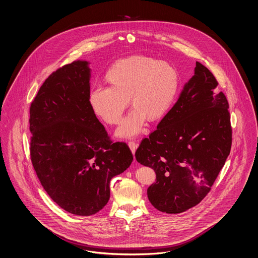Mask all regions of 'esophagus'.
I'll use <instances>...</instances> for the list:
<instances>
[{
  "instance_id": "obj_1",
  "label": "esophagus",
  "mask_w": 258,
  "mask_h": 258,
  "mask_svg": "<svg viewBox=\"0 0 258 258\" xmlns=\"http://www.w3.org/2000/svg\"><path fill=\"white\" fill-rule=\"evenodd\" d=\"M127 145H128V147H130V149H131V151H132V154H133V156H134L136 149L138 148V144H137V143H135V142H130V143L127 144Z\"/></svg>"
}]
</instances>
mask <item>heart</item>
<instances>
[{"label": "heart", "mask_w": 258, "mask_h": 258, "mask_svg": "<svg viewBox=\"0 0 258 258\" xmlns=\"http://www.w3.org/2000/svg\"><path fill=\"white\" fill-rule=\"evenodd\" d=\"M109 88H92L88 103L97 117L108 125H117L128 105L133 107L116 135L132 138L144 130L145 121L163 118L175 101L180 76L168 61L148 56H131L116 60L107 70Z\"/></svg>", "instance_id": "1"}]
</instances>
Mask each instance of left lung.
Wrapping results in <instances>:
<instances>
[{
    "instance_id": "left-lung-1",
    "label": "left lung",
    "mask_w": 258,
    "mask_h": 258,
    "mask_svg": "<svg viewBox=\"0 0 258 258\" xmlns=\"http://www.w3.org/2000/svg\"><path fill=\"white\" fill-rule=\"evenodd\" d=\"M201 63L178 101L135 153L139 163L156 172L147 189L152 205L166 214L194 207L210 192L230 153L228 102Z\"/></svg>"
}]
</instances>
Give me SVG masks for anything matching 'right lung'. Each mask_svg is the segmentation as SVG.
<instances>
[{"label":"right lung","instance_id":"1","mask_svg":"<svg viewBox=\"0 0 258 258\" xmlns=\"http://www.w3.org/2000/svg\"><path fill=\"white\" fill-rule=\"evenodd\" d=\"M76 60L44 81L30 109L31 158L46 193L70 214L107 204L110 181L131 166L125 143H112L88 103L91 69Z\"/></svg>","mask_w":258,"mask_h":258}]
</instances>
